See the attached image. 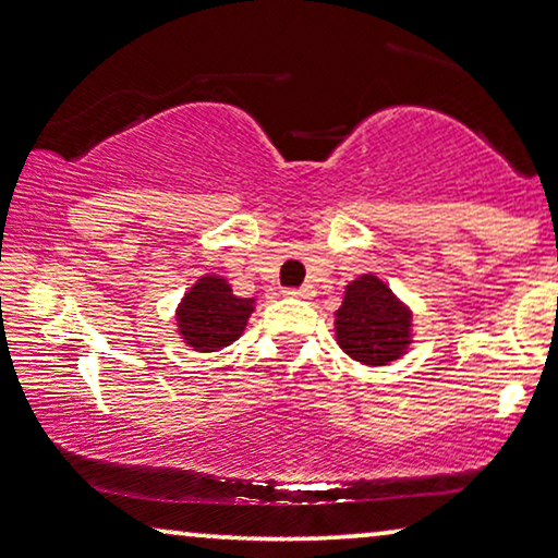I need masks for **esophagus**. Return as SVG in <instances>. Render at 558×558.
<instances>
[{"instance_id": "obj_1", "label": "esophagus", "mask_w": 558, "mask_h": 558, "mask_svg": "<svg viewBox=\"0 0 558 558\" xmlns=\"http://www.w3.org/2000/svg\"><path fill=\"white\" fill-rule=\"evenodd\" d=\"M288 299H301V301H311L316 295L314 286H301V288H291V291H286Z\"/></svg>"}]
</instances>
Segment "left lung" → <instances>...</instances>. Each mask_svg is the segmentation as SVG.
Returning a JSON list of instances; mask_svg holds the SVG:
<instances>
[{
  "instance_id": "8db88e82",
  "label": "left lung",
  "mask_w": 558,
  "mask_h": 558,
  "mask_svg": "<svg viewBox=\"0 0 558 558\" xmlns=\"http://www.w3.org/2000/svg\"><path fill=\"white\" fill-rule=\"evenodd\" d=\"M333 333L352 360L369 367L390 365L413 344V311L383 278L362 272L333 311Z\"/></svg>"
}]
</instances>
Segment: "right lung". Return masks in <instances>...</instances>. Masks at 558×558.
<instances>
[{"instance_id": "obj_1", "label": "right lung", "mask_w": 558, "mask_h": 558, "mask_svg": "<svg viewBox=\"0 0 558 558\" xmlns=\"http://www.w3.org/2000/svg\"><path fill=\"white\" fill-rule=\"evenodd\" d=\"M255 299H240L221 275L206 272L183 293L175 331L193 352H219L244 333Z\"/></svg>"}]
</instances>
